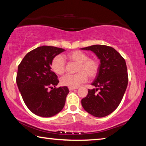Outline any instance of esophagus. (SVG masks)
I'll use <instances>...</instances> for the list:
<instances>
[{
  "instance_id": "esophagus-1",
  "label": "esophagus",
  "mask_w": 146,
  "mask_h": 146,
  "mask_svg": "<svg viewBox=\"0 0 146 146\" xmlns=\"http://www.w3.org/2000/svg\"><path fill=\"white\" fill-rule=\"evenodd\" d=\"M68 89H69V90H70V91H73V90H76V89H77V88H71V87H69Z\"/></svg>"
}]
</instances>
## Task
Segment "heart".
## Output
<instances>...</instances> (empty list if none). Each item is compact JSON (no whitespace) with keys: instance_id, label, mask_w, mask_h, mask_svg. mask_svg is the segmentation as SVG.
<instances>
[{"instance_id":"b5f03b06","label":"heart","mask_w":146,"mask_h":146,"mask_svg":"<svg viewBox=\"0 0 146 146\" xmlns=\"http://www.w3.org/2000/svg\"><path fill=\"white\" fill-rule=\"evenodd\" d=\"M68 61L73 62L78 64L76 73L73 75L67 74L62 76L60 80L62 85L71 88H77L81 84L88 80V76L91 78H95L99 71V62L95 58L88 57L86 53L80 50H75L64 56ZM52 70L57 75H62L65 72L66 64L61 55H56L51 62Z\"/></svg>"}]
</instances>
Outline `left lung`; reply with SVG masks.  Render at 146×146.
I'll use <instances>...</instances> for the list:
<instances>
[{"mask_svg":"<svg viewBox=\"0 0 146 146\" xmlns=\"http://www.w3.org/2000/svg\"><path fill=\"white\" fill-rule=\"evenodd\" d=\"M91 50L100 59L99 71L91 85L96 89L89 90L81 100L84 109L96 117H104L117 108L126 90L128 74L125 61L111 47L93 45L81 48Z\"/></svg>","mask_w":146,"mask_h":146,"instance_id":"1","label":"left lung"}]
</instances>
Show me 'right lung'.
I'll use <instances>...</instances> for the list:
<instances>
[{"instance_id": "right-lung-1", "label": "right lung", "mask_w": 146, "mask_h": 146, "mask_svg": "<svg viewBox=\"0 0 146 146\" xmlns=\"http://www.w3.org/2000/svg\"><path fill=\"white\" fill-rule=\"evenodd\" d=\"M64 51L54 46L38 47L27 53L18 66L16 81L23 99L40 117H53L65 105L69 90L56 87L59 80L51 68L52 59Z\"/></svg>"}]
</instances>
